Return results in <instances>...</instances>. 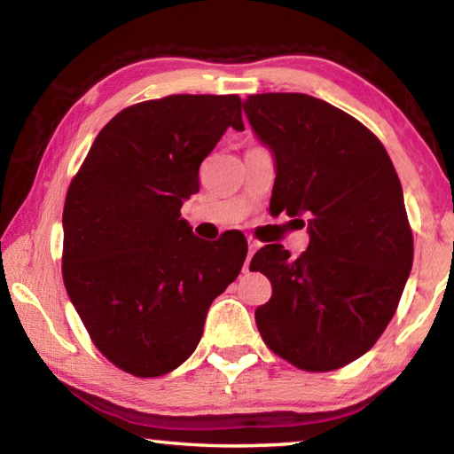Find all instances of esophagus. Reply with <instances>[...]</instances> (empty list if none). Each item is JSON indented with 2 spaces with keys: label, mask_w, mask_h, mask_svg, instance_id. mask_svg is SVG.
I'll use <instances>...</instances> for the list:
<instances>
[{
  "label": "esophagus",
  "mask_w": 454,
  "mask_h": 454,
  "mask_svg": "<svg viewBox=\"0 0 454 454\" xmlns=\"http://www.w3.org/2000/svg\"><path fill=\"white\" fill-rule=\"evenodd\" d=\"M258 248H260V244L254 242V240H250V244H248V256H246V262H244L242 272H250V260H252V254H254Z\"/></svg>",
  "instance_id": "34e87169"
}]
</instances>
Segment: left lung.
<instances>
[{
  "label": "left lung",
  "mask_w": 454,
  "mask_h": 454,
  "mask_svg": "<svg viewBox=\"0 0 454 454\" xmlns=\"http://www.w3.org/2000/svg\"><path fill=\"white\" fill-rule=\"evenodd\" d=\"M244 114L274 158L270 208L309 218L310 236L296 260L280 244L252 258V270L272 282L258 330L290 364L334 371L374 347L409 280L401 180L379 137L325 99L258 94Z\"/></svg>",
  "instance_id": "left-lung-1"
}]
</instances>
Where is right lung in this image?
<instances>
[{"mask_svg":"<svg viewBox=\"0 0 454 454\" xmlns=\"http://www.w3.org/2000/svg\"><path fill=\"white\" fill-rule=\"evenodd\" d=\"M238 96H168L116 114L70 184L61 272L99 352L142 379L196 350L212 301L236 280L244 242L200 240L180 218L198 172L228 128ZM222 239V238H220Z\"/></svg>","mask_w":454,"mask_h":454,"instance_id":"1","label":"right lung"}]
</instances>
